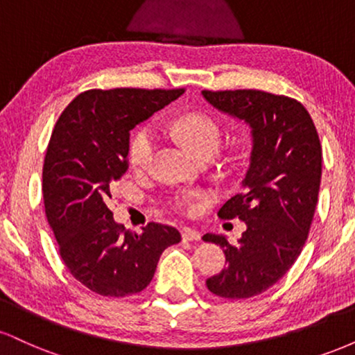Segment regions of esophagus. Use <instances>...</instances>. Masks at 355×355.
Returning <instances> with one entry per match:
<instances>
[{
    "mask_svg": "<svg viewBox=\"0 0 355 355\" xmlns=\"http://www.w3.org/2000/svg\"><path fill=\"white\" fill-rule=\"evenodd\" d=\"M200 232L193 230V229H183L182 230V239L185 240V242H191V240H200Z\"/></svg>",
    "mask_w": 355,
    "mask_h": 355,
    "instance_id": "1",
    "label": "esophagus"
}]
</instances>
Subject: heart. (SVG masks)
<instances>
[{"label":"heart","instance_id":"obj_1","mask_svg":"<svg viewBox=\"0 0 355 355\" xmlns=\"http://www.w3.org/2000/svg\"><path fill=\"white\" fill-rule=\"evenodd\" d=\"M164 128L187 152L198 160L205 157H214L222 145V126L214 116L207 115V113H183V115L166 121ZM155 148H157V137H155L152 126H144L138 130L130 144V166L137 172L145 170L152 162ZM180 202L187 209H193L189 198H182Z\"/></svg>","mask_w":355,"mask_h":355}]
</instances>
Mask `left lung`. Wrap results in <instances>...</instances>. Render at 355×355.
I'll use <instances>...</instances> for the list:
<instances>
[{
  "instance_id": "obj_1",
  "label": "left lung",
  "mask_w": 355,
  "mask_h": 355,
  "mask_svg": "<svg viewBox=\"0 0 355 355\" xmlns=\"http://www.w3.org/2000/svg\"><path fill=\"white\" fill-rule=\"evenodd\" d=\"M202 95L252 128L243 191L218 210L220 218L243 220L247 230L237 245L223 235H203L223 248L227 263L207 279L209 291L248 299L279 282L302 252L319 197L320 140L309 112L294 98L260 89H203Z\"/></svg>"
}]
</instances>
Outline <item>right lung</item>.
<instances>
[{
    "mask_svg": "<svg viewBox=\"0 0 355 355\" xmlns=\"http://www.w3.org/2000/svg\"><path fill=\"white\" fill-rule=\"evenodd\" d=\"M185 89H88L63 110L43 165L44 211L70 274L103 297L138 294L152 282L162 252L182 240L150 222L141 234L113 220L110 187L128 168L130 130Z\"/></svg>",
    "mask_w": 355,
    "mask_h": 355,
    "instance_id": "obj_1",
    "label": "right lung"
}]
</instances>
